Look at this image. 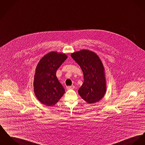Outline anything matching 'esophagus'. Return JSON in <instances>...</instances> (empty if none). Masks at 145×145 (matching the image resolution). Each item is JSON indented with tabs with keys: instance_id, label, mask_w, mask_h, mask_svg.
Masks as SVG:
<instances>
[{
	"instance_id": "obj_1",
	"label": "esophagus",
	"mask_w": 145,
	"mask_h": 145,
	"mask_svg": "<svg viewBox=\"0 0 145 145\" xmlns=\"http://www.w3.org/2000/svg\"><path fill=\"white\" fill-rule=\"evenodd\" d=\"M74 88H75L74 86H67V89H74Z\"/></svg>"
}]
</instances>
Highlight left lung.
I'll use <instances>...</instances> for the list:
<instances>
[{
	"instance_id": "left-lung-1",
	"label": "left lung",
	"mask_w": 145,
	"mask_h": 145,
	"mask_svg": "<svg viewBox=\"0 0 145 145\" xmlns=\"http://www.w3.org/2000/svg\"><path fill=\"white\" fill-rule=\"evenodd\" d=\"M81 68L84 81L78 90L81 97L89 104L102 99L106 92V80L103 64L96 54L83 49L71 54Z\"/></svg>"
}]
</instances>
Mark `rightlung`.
I'll return each mask as SVG.
<instances>
[{
    "label": "right lung",
    "instance_id": "add662e5",
    "mask_svg": "<svg viewBox=\"0 0 145 145\" xmlns=\"http://www.w3.org/2000/svg\"><path fill=\"white\" fill-rule=\"evenodd\" d=\"M67 58L64 53L51 52L39 60L36 68L33 87L35 96L43 105L53 106L64 94L65 89L56 72Z\"/></svg>",
    "mask_w": 145,
    "mask_h": 145
}]
</instances>
